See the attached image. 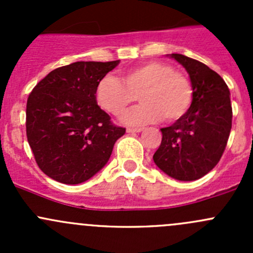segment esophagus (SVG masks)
Instances as JSON below:
<instances>
[{
  "mask_svg": "<svg viewBox=\"0 0 253 253\" xmlns=\"http://www.w3.org/2000/svg\"><path fill=\"white\" fill-rule=\"evenodd\" d=\"M142 127H137V128H132V127H128L127 128V133H138V132H142Z\"/></svg>",
  "mask_w": 253,
  "mask_h": 253,
  "instance_id": "1",
  "label": "esophagus"
}]
</instances>
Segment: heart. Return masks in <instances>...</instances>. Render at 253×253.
<instances>
[{
	"mask_svg": "<svg viewBox=\"0 0 253 253\" xmlns=\"http://www.w3.org/2000/svg\"><path fill=\"white\" fill-rule=\"evenodd\" d=\"M141 105L122 116L131 126L177 121L190 110L193 86L185 75L164 62H145L121 73V79L105 76L96 85L95 98L101 109L120 116L137 100Z\"/></svg>",
	"mask_w": 253,
	"mask_h": 253,
	"instance_id": "1",
	"label": "heart"
}]
</instances>
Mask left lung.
<instances>
[{"label": "left lung", "mask_w": 253, "mask_h": 253, "mask_svg": "<svg viewBox=\"0 0 253 253\" xmlns=\"http://www.w3.org/2000/svg\"><path fill=\"white\" fill-rule=\"evenodd\" d=\"M171 57L190 75L193 101L185 116L162 128V143L153 159L167 175L193 181L208 174L225 150L233 120L230 91L205 63L180 53Z\"/></svg>", "instance_id": "left-lung-1"}]
</instances>
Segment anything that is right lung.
I'll list each match as a JSON object with an SVG mask.
<instances>
[{
    "instance_id": "add662e5",
    "label": "right lung",
    "mask_w": 253,
    "mask_h": 253,
    "mask_svg": "<svg viewBox=\"0 0 253 253\" xmlns=\"http://www.w3.org/2000/svg\"><path fill=\"white\" fill-rule=\"evenodd\" d=\"M119 61H79L51 71L27 101V138L35 162L48 177L77 185L108 163L126 128L96 104V85Z\"/></svg>"
}]
</instances>
